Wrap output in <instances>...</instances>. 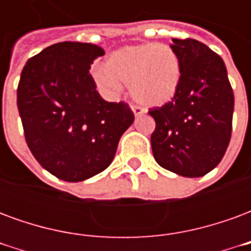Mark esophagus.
Segmentation results:
<instances>
[{
	"instance_id": "34e87169",
	"label": "esophagus",
	"mask_w": 251,
	"mask_h": 251,
	"mask_svg": "<svg viewBox=\"0 0 251 251\" xmlns=\"http://www.w3.org/2000/svg\"><path fill=\"white\" fill-rule=\"evenodd\" d=\"M131 110H133L134 115H141L145 113V110L142 109V107H138V106H134V104H131Z\"/></svg>"
}]
</instances>
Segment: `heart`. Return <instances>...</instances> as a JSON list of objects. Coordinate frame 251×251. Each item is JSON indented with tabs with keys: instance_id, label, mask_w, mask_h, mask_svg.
<instances>
[{
	"instance_id": "1",
	"label": "heart",
	"mask_w": 251,
	"mask_h": 251,
	"mask_svg": "<svg viewBox=\"0 0 251 251\" xmlns=\"http://www.w3.org/2000/svg\"><path fill=\"white\" fill-rule=\"evenodd\" d=\"M180 62L177 55L164 44H133L111 52L103 70L94 72L100 88L117 93L129 83L133 99L142 106L157 107L172 98L179 87Z\"/></svg>"
}]
</instances>
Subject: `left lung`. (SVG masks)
Wrapping results in <instances>:
<instances>
[{
    "instance_id": "obj_1",
    "label": "left lung",
    "mask_w": 251,
    "mask_h": 251,
    "mask_svg": "<svg viewBox=\"0 0 251 251\" xmlns=\"http://www.w3.org/2000/svg\"><path fill=\"white\" fill-rule=\"evenodd\" d=\"M180 62L179 87L171 102L153 107L151 136L158 165L184 177L215 168L231 138L234 93L222 57L195 39H172Z\"/></svg>"
}]
</instances>
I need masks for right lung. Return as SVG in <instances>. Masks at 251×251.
<instances>
[{"mask_svg":"<svg viewBox=\"0 0 251 251\" xmlns=\"http://www.w3.org/2000/svg\"><path fill=\"white\" fill-rule=\"evenodd\" d=\"M100 47L63 41L30 57L21 72L17 107L25 141L41 167L76 183L109 167L134 114L125 102H106L90 75Z\"/></svg>","mask_w":251,"mask_h":251,"instance_id":"obj_1","label":"right lung"}]
</instances>
